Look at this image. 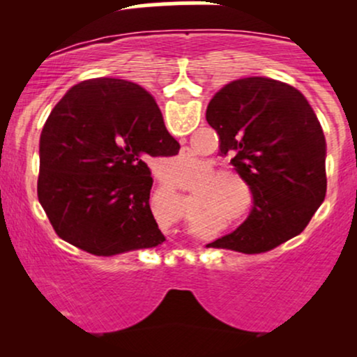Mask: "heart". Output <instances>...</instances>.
<instances>
[{
	"mask_svg": "<svg viewBox=\"0 0 357 357\" xmlns=\"http://www.w3.org/2000/svg\"><path fill=\"white\" fill-rule=\"evenodd\" d=\"M215 178H218L219 181L215 182ZM211 179L213 183L210 186L204 188V190L198 195V198H196L195 210H203L204 206H210V204L223 206V204H230L238 199L240 191L236 190L235 184L228 181V179L240 181L238 174L228 169H218V171H213Z\"/></svg>",
	"mask_w": 357,
	"mask_h": 357,
	"instance_id": "b5f03b06",
	"label": "heart"
}]
</instances>
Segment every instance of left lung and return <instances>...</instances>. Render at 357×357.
Returning <instances> with one entry per match:
<instances>
[{
  "label": "left lung",
  "mask_w": 357,
  "mask_h": 357,
  "mask_svg": "<svg viewBox=\"0 0 357 357\" xmlns=\"http://www.w3.org/2000/svg\"><path fill=\"white\" fill-rule=\"evenodd\" d=\"M206 121L250 186L253 208L206 247L264 253L304 231L326 198V137L297 89L267 77L233 80L213 96Z\"/></svg>",
  "instance_id": "8db88e82"
}]
</instances>
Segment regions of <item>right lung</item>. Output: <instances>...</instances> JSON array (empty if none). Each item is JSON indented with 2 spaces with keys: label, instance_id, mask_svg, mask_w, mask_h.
Segmentation results:
<instances>
[{
  "label": "right lung",
  "instance_id": "obj_1",
  "mask_svg": "<svg viewBox=\"0 0 357 357\" xmlns=\"http://www.w3.org/2000/svg\"><path fill=\"white\" fill-rule=\"evenodd\" d=\"M178 151L141 85L80 82L53 107L40 136V204L61 240L92 255L154 248L166 238L149 206L147 161Z\"/></svg>",
  "mask_w": 357,
  "mask_h": 357
}]
</instances>
